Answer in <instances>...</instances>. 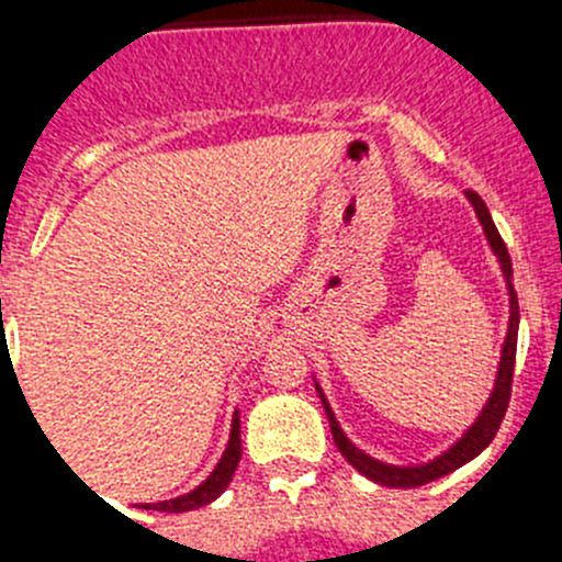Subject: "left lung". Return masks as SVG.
<instances>
[{"label": "left lung", "instance_id": "1", "mask_svg": "<svg viewBox=\"0 0 562 562\" xmlns=\"http://www.w3.org/2000/svg\"><path fill=\"white\" fill-rule=\"evenodd\" d=\"M470 205H473L475 216H479L481 227H484V236H486V245L490 250L495 252L498 258L501 272H504V281H506V295H509V321H506V337H504V346H501V360H498V374H495V385L490 391V400L486 405L481 408V414L475 416V422L470 428L461 434V439H456L448 450L436 459L425 461V464H385V461L374 459L369 456L366 450H360L349 436L342 434L340 422H337L335 411H331L329 400L324 396L321 385L315 382L317 394H321V402H324V411L329 416V428L331 436H335V445L337 450L342 453V459L349 461L355 467L357 473H362L369 481L382 486H396V490H411V486H422V484H430V481L441 479V475L453 473L459 467H464L467 461H473L481 450L495 439L501 428V419L506 414V405H509V391H513V371H515V349H518V324H520V312H518V295H515V286H513V261H509V252H506L504 238H501L498 227H495L493 216L486 211L484 200H481L475 191H467L464 193Z\"/></svg>", "mask_w": 562, "mask_h": 562}]
</instances>
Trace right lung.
I'll use <instances>...</instances> for the list:
<instances>
[{
	"label": "right lung",
	"instance_id": "right-lung-1",
	"mask_svg": "<svg viewBox=\"0 0 562 562\" xmlns=\"http://www.w3.org/2000/svg\"><path fill=\"white\" fill-rule=\"evenodd\" d=\"M238 459H241V425H238V411H236L231 425V439H227V448L225 453H222L220 464L213 467V473L207 475L196 490H191V493L180 495V498L160 501V504H146V509H160V513H188V509H200V506L211 504V501H216L227 490L233 473H236Z\"/></svg>",
	"mask_w": 562,
	"mask_h": 562
}]
</instances>
